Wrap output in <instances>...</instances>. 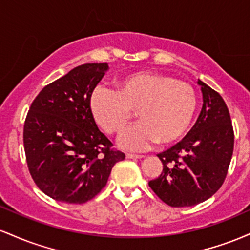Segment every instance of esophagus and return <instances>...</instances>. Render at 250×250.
Returning a JSON list of instances; mask_svg holds the SVG:
<instances>
[{"mask_svg":"<svg viewBox=\"0 0 250 250\" xmlns=\"http://www.w3.org/2000/svg\"><path fill=\"white\" fill-rule=\"evenodd\" d=\"M125 157L127 159H131V160H140L142 159V155H136V154H130V153H127L125 154Z\"/></svg>","mask_w":250,"mask_h":250,"instance_id":"34e87169","label":"esophagus"}]
</instances>
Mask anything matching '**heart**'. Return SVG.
Listing matches in <instances>:
<instances>
[{"instance_id":"1","label":"heart","mask_w":250,"mask_h":250,"mask_svg":"<svg viewBox=\"0 0 250 250\" xmlns=\"http://www.w3.org/2000/svg\"><path fill=\"white\" fill-rule=\"evenodd\" d=\"M197 100L189 83L157 73H135L122 77L116 91L94 89L90 110L97 125L108 134H120L136 110L140 121L119 139L127 150H143L159 142L167 146L187 133L196 111Z\"/></svg>"}]
</instances>
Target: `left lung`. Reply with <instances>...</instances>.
Listing matches in <instances>:
<instances>
[{
	"instance_id": "1",
	"label": "left lung",
	"mask_w": 250,
	"mask_h": 250,
	"mask_svg": "<svg viewBox=\"0 0 250 250\" xmlns=\"http://www.w3.org/2000/svg\"><path fill=\"white\" fill-rule=\"evenodd\" d=\"M203 104L194 127L182 141L157 154L163 170L149 187L170 207H191L213 196L228 173L234 130L226 102L217 91L197 81Z\"/></svg>"
}]
</instances>
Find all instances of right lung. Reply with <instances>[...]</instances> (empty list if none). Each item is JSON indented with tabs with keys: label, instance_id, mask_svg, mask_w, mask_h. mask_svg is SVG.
I'll use <instances>...</instances> for the list:
<instances>
[{
	"label": "right lung",
	"instance_id": "obj_1",
	"mask_svg": "<svg viewBox=\"0 0 250 250\" xmlns=\"http://www.w3.org/2000/svg\"><path fill=\"white\" fill-rule=\"evenodd\" d=\"M107 70V63L79 65L45 85L31 103L23 128L25 159L34 182L51 199L87 202L125 160L90 110L91 94Z\"/></svg>",
	"mask_w": 250,
	"mask_h": 250
}]
</instances>
